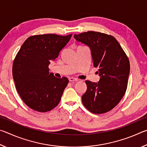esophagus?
Here are the masks:
<instances>
[{
    "mask_svg": "<svg viewBox=\"0 0 147 147\" xmlns=\"http://www.w3.org/2000/svg\"><path fill=\"white\" fill-rule=\"evenodd\" d=\"M69 82H76V81H78V80H77L76 78H73V77H71V78H69Z\"/></svg>",
    "mask_w": 147,
    "mask_h": 147,
    "instance_id": "obj_1",
    "label": "esophagus"
}]
</instances>
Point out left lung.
<instances>
[{"label": "left lung", "mask_w": 147, "mask_h": 147, "mask_svg": "<svg viewBox=\"0 0 147 147\" xmlns=\"http://www.w3.org/2000/svg\"><path fill=\"white\" fill-rule=\"evenodd\" d=\"M76 41L90 48L94 67L98 68V83L86 80L87 91L82 96L84 106L91 113L108 112L117 105L126 93L130 61L113 36L88 31L74 34Z\"/></svg>", "instance_id": "obj_1"}]
</instances>
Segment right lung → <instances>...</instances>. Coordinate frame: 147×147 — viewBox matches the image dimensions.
<instances>
[{"label": "right lung", "mask_w": 147, "mask_h": 147, "mask_svg": "<svg viewBox=\"0 0 147 147\" xmlns=\"http://www.w3.org/2000/svg\"><path fill=\"white\" fill-rule=\"evenodd\" d=\"M71 36L53 34L32 36L26 39L17 54L12 67L17 91L24 102L34 110L47 112L60 102L69 80L49 74V65Z\"/></svg>", "instance_id": "add662e5"}]
</instances>
